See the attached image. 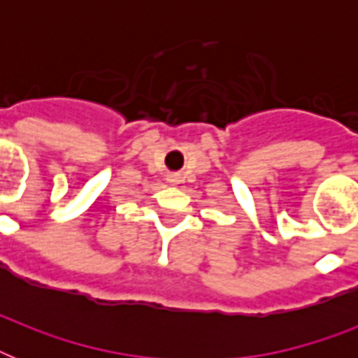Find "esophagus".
I'll return each instance as SVG.
<instances>
[{
	"label": "esophagus",
	"instance_id": "1",
	"mask_svg": "<svg viewBox=\"0 0 358 358\" xmlns=\"http://www.w3.org/2000/svg\"><path fill=\"white\" fill-rule=\"evenodd\" d=\"M167 180H169V184H178L180 176H178V174H171Z\"/></svg>",
	"mask_w": 358,
	"mask_h": 358
}]
</instances>
